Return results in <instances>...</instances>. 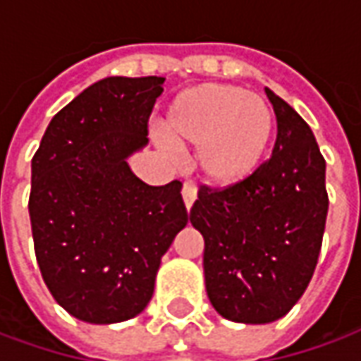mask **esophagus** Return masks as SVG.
Wrapping results in <instances>:
<instances>
[{
	"instance_id": "1",
	"label": "esophagus",
	"mask_w": 361,
	"mask_h": 361,
	"mask_svg": "<svg viewBox=\"0 0 361 361\" xmlns=\"http://www.w3.org/2000/svg\"><path fill=\"white\" fill-rule=\"evenodd\" d=\"M181 195H183V203H185L189 211L193 207V203H195V199H197V188H195V183L193 181H185L183 188H181Z\"/></svg>"
}]
</instances>
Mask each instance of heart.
Returning a JSON list of instances; mask_svg holds the SVG:
<instances>
[{
	"label": "heart",
	"instance_id": "b5f03b06",
	"mask_svg": "<svg viewBox=\"0 0 361 361\" xmlns=\"http://www.w3.org/2000/svg\"><path fill=\"white\" fill-rule=\"evenodd\" d=\"M274 115L268 103L240 87L203 84L168 105L160 137L176 150L197 148V166L213 185L246 180L268 150Z\"/></svg>",
	"mask_w": 361,
	"mask_h": 361
}]
</instances>
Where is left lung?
I'll return each instance as SVG.
<instances>
[{
    "instance_id": "1",
    "label": "left lung",
    "mask_w": 361,
    "mask_h": 361,
    "mask_svg": "<svg viewBox=\"0 0 361 361\" xmlns=\"http://www.w3.org/2000/svg\"><path fill=\"white\" fill-rule=\"evenodd\" d=\"M269 160L226 188L201 185L189 221L203 234L209 301L234 322L266 324L291 311L311 281L329 213L326 162L311 127L279 95Z\"/></svg>"
}]
</instances>
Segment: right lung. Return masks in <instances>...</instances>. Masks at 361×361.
<instances>
[{
	"label": "right lung",
	"instance_id": "obj_1",
	"mask_svg": "<svg viewBox=\"0 0 361 361\" xmlns=\"http://www.w3.org/2000/svg\"><path fill=\"white\" fill-rule=\"evenodd\" d=\"M164 78L99 80L50 121L31 164L35 254L56 303L92 324L128 321L188 224L181 181L148 185L127 158L148 145Z\"/></svg>",
	"mask_w": 361,
	"mask_h": 361
}]
</instances>
